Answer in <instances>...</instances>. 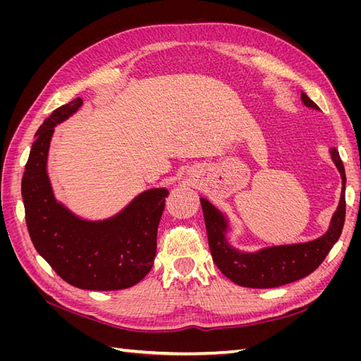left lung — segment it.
Returning <instances> with one entry per match:
<instances>
[{
  "label": "left lung",
  "mask_w": 361,
  "mask_h": 361,
  "mask_svg": "<svg viewBox=\"0 0 361 361\" xmlns=\"http://www.w3.org/2000/svg\"><path fill=\"white\" fill-rule=\"evenodd\" d=\"M301 101L305 106L319 110V106L304 92H301ZM330 154L342 176L341 202H338L337 209L333 214L329 231L318 239H313V241L288 245H272L253 251V253L239 251L227 241L226 233L228 223L223 212L218 211L209 200L200 199L207 232V243H209L214 264L227 279H231L236 285L244 288H277L304 279L322 264L325 256L330 253V250L342 233L346 207V176L343 162L336 147L330 149Z\"/></svg>",
  "instance_id": "left-lung-1"
}]
</instances>
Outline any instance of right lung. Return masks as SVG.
<instances>
[{
  "instance_id": "obj_1",
  "label": "right lung",
  "mask_w": 361,
  "mask_h": 361,
  "mask_svg": "<svg viewBox=\"0 0 361 361\" xmlns=\"http://www.w3.org/2000/svg\"><path fill=\"white\" fill-rule=\"evenodd\" d=\"M81 105V97L61 105L37 129L20 187L28 233L37 253L69 285L89 290L126 289L154 267L169 191H143L125 209L99 221L82 220L57 202L47 173L49 143L56 125Z\"/></svg>"
}]
</instances>
